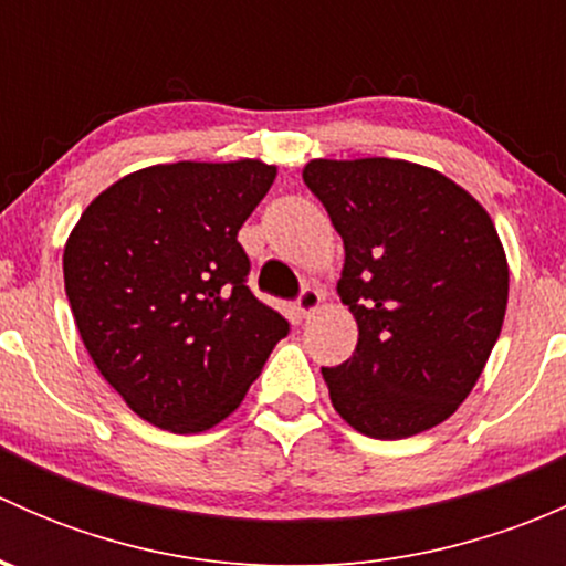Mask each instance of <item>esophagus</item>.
Masks as SVG:
<instances>
[{"label": "esophagus", "mask_w": 566, "mask_h": 566, "mask_svg": "<svg viewBox=\"0 0 566 566\" xmlns=\"http://www.w3.org/2000/svg\"><path fill=\"white\" fill-rule=\"evenodd\" d=\"M319 304H323V293H319V290H315V287H304V290H301L298 301H295V310H298L301 317H310L319 310Z\"/></svg>", "instance_id": "obj_1"}]
</instances>
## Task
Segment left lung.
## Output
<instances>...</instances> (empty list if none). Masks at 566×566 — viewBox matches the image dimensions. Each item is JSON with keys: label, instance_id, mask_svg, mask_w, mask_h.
<instances>
[{"label": "left lung", "instance_id": "8db88e82", "mask_svg": "<svg viewBox=\"0 0 566 566\" xmlns=\"http://www.w3.org/2000/svg\"><path fill=\"white\" fill-rule=\"evenodd\" d=\"M304 182L345 243L336 284L358 345L323 367L336 413L397 441L447 421L501 334L510 268L488 210L436 169L317 158Z\"/></svg>", "mask_w": 566, "mask_h": 566}]
</instances>
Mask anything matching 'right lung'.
I'll list each match as a JSON object with an SVG mask.
<instances>
[{
  "mask_svg": "<svg viewBox=\"0 0 566 566\" xmlns=\"http://www.w3.org/2000/svg\"><path fill=\"white\" fill-rule=\"evenodd\" d=\"M262 161H177L90 202L62 254L95 367L136 416L202 432L247 397L290 323L254 298L238 230L271 188Z\"/></svg>",
  "mask_w": 566,
  "mask_h": 566,
  "instance_id": "right-lung-1",
  "label": "right lung"
}]
</instances>
